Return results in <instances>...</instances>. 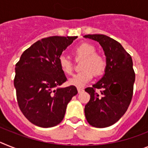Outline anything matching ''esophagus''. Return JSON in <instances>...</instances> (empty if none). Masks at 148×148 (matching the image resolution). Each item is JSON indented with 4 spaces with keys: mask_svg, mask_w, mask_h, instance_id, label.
<instances>
[{
    "mask_svg": "<svg viewBox=\"0 0 148 148\" xmlns=\"http://www.w3.org/2000/svg\"><path fill=\"white\" fill-rule=\"evenodd\" d=\"M77 91H78V93H81V92H83V88H80V87H78V88H77Z\"/></svg>",
    "mask_w": 148,
    "mask_h": 148,
    "instance_id": "1",
    "label": "esophagus"
}]
</instances>
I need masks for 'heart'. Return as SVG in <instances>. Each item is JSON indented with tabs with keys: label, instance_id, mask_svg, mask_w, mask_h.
I'll use <instances>...</instances> for the list:
<instances>
[{
	"label": "heart",
	"instance_id": "b5f03b06",
	"mask_svg": "<svg viewBox=\"0 0 148 148\" xmlns=\"http://www.w3.org/2000/svg\"><path fill=\"white\" fill-rule=\"evenodd\" d=\"M95 51V47L88 42H83L74 47V53L75 56L84 60L82 65V69L84 70L70 78L69 84L77 87L84 86L92 79L93 72L95 75H101L103 73L106 66V59L101 53ZM58 62L64 73L67 74L72 73L73 64L69 57L61 55L59 56Z\"/></svg>",
	"mask_w": 148,
	"mask_h": 148
}]
</instances>
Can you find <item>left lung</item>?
Segmentation results:
<instances>
[{"label":"left lung","instance_id":"8db88e82","mask_svg":"<svg viewBox=\"0 0 148 148\" xmlns=\"http://www.w3.org/2000/svg\"><path fill=\"white\" fill-rule=\"evenodd\" d=\"M84 37L99 42L106 61L103 77L85 89L90 95L85 106V115L92 127H107L124 115L131 102L136 77L133 60L119 42L107 36L89 34ZM96 88L101 89V93L95 92Z\"/></svg>","mask_w":148,"mask_h":148}]
</instances>
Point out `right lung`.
Masks as SVG:
<instances>
[{"mask_svg": "<svg viewBox=\"0 0 148 148\" xmlns=\"http://www.w3.org/2000/svg\"><path fill=\"white\" fill-rule=\"evenodd\" d=\"M77 36L42 38L24 51L15 65L18 104L32 124L52 127L63 120L67 105L77 94L74 86L54 88L67 80L59 65L62 51Z\"/></svg>", "mask_w": 148, "mask_h": 148, "instance_id": "add662e5", "label": "right lung"}]
</instances>
